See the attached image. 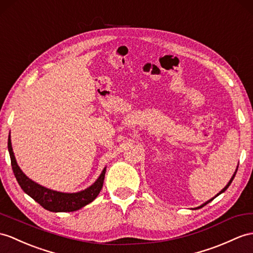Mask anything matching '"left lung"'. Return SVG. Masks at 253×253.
<instances>
[{
    "label": "left lung",
    "mask_w": 253,
    "mask_h": 253,
    "mask_svg": "<svg viewBox=\"0 0 253 253\" xmlns=\"http://www.w3.org/2000/svg\"><path fill=\"white\" fill-rule=\"evenodd\" d=\"M236 171H237V169H236ZM236 171H235V173H234V175H233V177L231 178V180L229 181V183H227V184H226V186H225V187H224V188H223L222 190H221V191H220V192H219V193H218L217 195H215V196H214V198H217V196H218L219 194H221V193H222V192H224V191H225V190H226L227 188H229V187H230V184L232 183V181H233V179H234V177H235V175H236ZM214 198H213V199H214ZM213 199H211V200H209L208 202H206V203H205V204H203L202 206H200V207H198V208H202V207H204L205 205H207V204H208V203H209V202H211V201H212Z\"/></svg>",
    "instance_id": "left-lung-1"
}]
</instances>
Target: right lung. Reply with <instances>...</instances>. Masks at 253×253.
<instances>
[{
	"label": "right lung",
	"instance_id": "obj_1",
	"mask_svg": "<svg viewBox=\"0 0 253 253\" xmlns=\"http://www.w3.org/2000/svg\"><path fill=\"white\" fill-rule=\"evenodd\" d=\"M8 151L10 156L11 168H13L14 175L19 183L21 189L30 195L35 202L44 207L45 209L52 212H66V211H75L82 207L88 205L89 203L93 201L100 193L103 187L104 177H105L106 169H104L98 179L92 184L91 187L77 193H62L57 191L49 190L40 186L39 183L32 181L22 173L19 166H18L16 159L11 148L10 136H8Z\"/></svg>",
	"mask_w": 253,
	"mask_h": 253
}]
</instances>
